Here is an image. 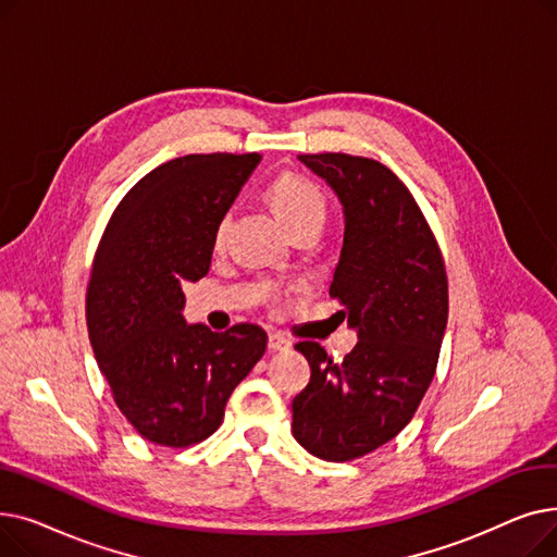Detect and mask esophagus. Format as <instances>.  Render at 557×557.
<instances>
[{
  "instance_id": "34e87169",
  "label": "esophagus",
  "mask_w": 557,
  "mask_h": 557,
  "mask_svg": "<svg viewBox=\"0 0 557 557\" xmlns=\"http://www.w3.org/2000/svg\"><path fill=\"white\" fill-rule=\"evenodd\" d=\"M288 347H290V341L284 334H280V332L269 334V349H271V352H282V349H288Z\"/></svg>"
}]
</instances>
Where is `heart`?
Returning <instances> with one entry per match:
<instances>
[{"mask_svg":"<svg viewBox=\"0 0 557 557\" xmlns=\"http://www.w3.org/2000/svg\"><path fill=\"white\" fill-rule=\"evenodd\" d=\"M269 198L275 214L284 221V225L294 232L305 225H320L325 223L327 202L325 194L315 183H311L305 175L298 173H282L280 178L273 181L269 187ZM232 214H223L214 230V244L221 246L225 242V234L230 227Z\"/></svg>","mask_w":557,"mask_h":557,"instance_id":"1","label":"heart"}]
</instances>
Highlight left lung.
I'll return each mask as SVG.
<instances>
[{"label": "left lung", "mask_w": 557, "mask_h": 557, "mask_svg": "<svg viewBox=\"0 0 557 557\" xmlns=\"http://www.w3.org/2000/svg\"><path fill=\"white\" fill-rule=\"evenodd\" d=\"M298 158L343 205L330 296L359 343L343 361L313 341L296 345L311 379L290 429L309 454L343 462L386 445L416 416L447 327V271L420 205L388 166L347 153Z\"/></svg>", "instance_id": "obj_1"}]
</instances>
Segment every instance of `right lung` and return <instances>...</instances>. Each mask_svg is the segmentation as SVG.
Returning <instances> with one entry per match:
<instances>
[{"label": "right lung", "instance_id": "right-lung-1", "mask_svg": "<svg viewBox=\"0 0 557 557\" xmlns=\"http://www.w3.org/2000/svg\"><path fill=\"white\" fill-rule=\"evenodd\" d=\"M259 153H194L144 178L112 212L87 284V332L114 404L149 443L210 437L225 404L267 352V332L187 325L183 284L208 275L214 230Z\"/></svg>", "mask_w": 557, "mask_h": 557}]
</instances>
